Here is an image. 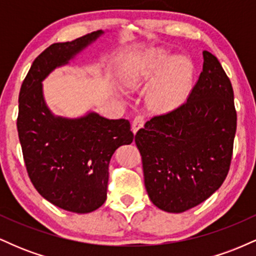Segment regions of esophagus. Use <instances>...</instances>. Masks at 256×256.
Listing matches in <instances>:
<instances>
[{
  "label": "esophagus",
  "instance_id": "34e87169",
  "mask_svg": "<svg viewBox=\"0 0 256 256\" xmlns=\"http://www.w3.org/2000/svg\"><path fill=\"white\" fill-rule=\"evenodd\" d=\"M143 125H144V116H137L136 118L134 119V122H132V132L136 134V132L140 130Z\"/></svg>",
  "mask_w": 256,
  "mask_h": 256
}]
</instances>
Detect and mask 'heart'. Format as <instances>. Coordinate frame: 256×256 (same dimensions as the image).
I'll return each mask as SVG.
<instances>
[{
    "instance_id": "1",
    "label": "heart",
    "mask_w": 256,
    "mask_h": 256,
    "mask_svg": "<svg viewBox=\"0 0 256 256\" xmlns=\"http://www.w3.org/2000/svg\"><path fill=\"white\" fill-rule=\"evenodd\" d=\"M194 68L189 60L172 58L164 52H149L125 77L131 88L154 79L146 94V104L152 110L168 112L183 104L192 88Z\"/></svg>"
}]
</instances>
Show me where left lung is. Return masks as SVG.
<instances>
[{"instance_id": "8db88e82", "label": "left lung", "mask_w": 256, "mask_h": 256, "mask_svg": "<svg viewBox=\"0 0 256 256\" xmlns=\"http://www.w3.org/2000/svg\"><path fill=\"white\" fill-rule=\"evenodd\" d=\"M236 128L230 79L204 50V68L186 102L152 116L134 136L152 204L182 213L213 195L230 170Z\"/></svg>"}]
</instances>
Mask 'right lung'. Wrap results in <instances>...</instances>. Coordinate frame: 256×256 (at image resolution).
I'll list each match as a JSON object with an SVG mask.
<instances>
[{
    "mask_svg": "<svg viewBox=\"0 0 256 256\" xmlns=\"http://www.w3.org/2000/svg\"><path fill=\"white\" fill-rule=\"evenodd\" d=\"M102 34L48 46L34 58L19 94L16 126L28 177L44 198L73 213H90L104 204L112 155L130 144L134 134L128 120L95 112L77 119L55 116L44 102L42 80Z\"/></svg>",
    "mask_w": 256,
    "mask_h": 256,
    "instance_id": "add662e5",
    "label": "right lung"
}]
</instances>
